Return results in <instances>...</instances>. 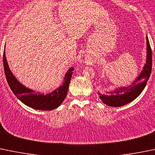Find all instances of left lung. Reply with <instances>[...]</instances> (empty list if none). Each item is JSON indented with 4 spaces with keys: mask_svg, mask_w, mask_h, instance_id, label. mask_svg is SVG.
I'll return each mask as SVG.
<instances>
[{
    "mask_svg": "<svg viewBox=\"0 0 155 155\" xmlns=\"http://www.w3.org/2000/svg\"><path fill=\"white\" fill-rule=\"evenodd\" d=\"M147 40V60L143 71L136 81L127 87L119 88L108 95H101L99 93L100 99L108 106L120 107L131 102L143 92L150 77L152 66V54L148 37Z\"/></svg>",
    "mask_w": 155,
    "mask_h": 155,
    "instance_id": "obj_1",
    "label": "left lung"
}]
</instances>
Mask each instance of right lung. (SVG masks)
I'll return each instance as SVG.
<instances>
[{
  "mask_svg": "<svg viewBox=\"0 0 155 155\" xmlns=\"http://www.w3.org/2000/svg\"><path fill=\"white\" fill-rule=\"evenodd\" d=\"M3 61H4V72L9 87L15 96L27 106L41 110H51L58 107L66 98L68 86L72 75V68L67 71L64 79L65 82L63 83V86L59 87L57 90L54 91L51 93L46 94L45 95L43 94L42 95L39 94V92L33 91L32 89L26 88L25 86L21 84L17 81L8 66L5 51H4Z\"/></svg>",
  "mask_w": 155,
  "mask_h": 155,
  "instance_id": "obj_1",
  "label": "right lung"
}]
</instances>
